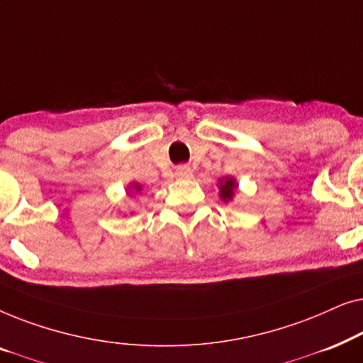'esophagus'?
Wrapping results in <instances>:
<instances>
[{"instance_id":"obj_1","label":"esophagus","mask_w":363,"mask_h":363,"mask_svg":"<svg viewBox=\"0 0 363 363\" xmlns=\"http://www.w3.org/2000/svg\"><path fill=\"white\" fill-rule=\"evenodd\" d=\"M191 175H193V172L188 165H180L177 168V177L178 178H190Z\"/></svg>"}]
</instances>
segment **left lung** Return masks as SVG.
Returning a JSON list of instances; mask_svg holds the SVG:
<instances>
[{"mask_svg":"<svg viewBox=\"0 0 363 363\" xmlns=\"http://www.w3.org/2000/svg\"><path fill=\"white\" fill-rule=\"evenodd\" d=\"M238 188V183L233 177H228V178H221L220 180V198L225 203L231 201L233 196H235V191Z\"/></svg>","mask_w":363,"mask_h":363,"instance_id":"8db88e82","label":"left lung"}]
</instances>
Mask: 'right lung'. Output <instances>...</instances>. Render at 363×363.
Returning a JSON list of instances; mask_svg holds the SVG:
<instances>
[{"label":"right lung","mask_w":363,"mask_h":363,"mask_svg":"<svg viewBox=\"0 0 363 363\" xmlns=\"http://www.w3.org/2000/svg\"><path fill=\"white\" fill-rule=\"evenodd\" d=\"M142 190V186L138 185V183H132L130 186H128V195H130V193H138Z\"/></svg>","instance_id":"1"}]
</instances>
